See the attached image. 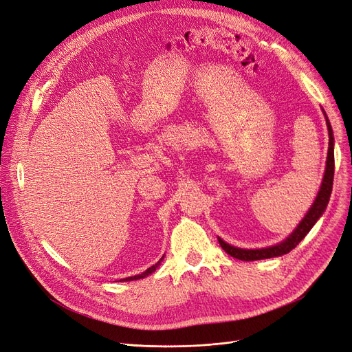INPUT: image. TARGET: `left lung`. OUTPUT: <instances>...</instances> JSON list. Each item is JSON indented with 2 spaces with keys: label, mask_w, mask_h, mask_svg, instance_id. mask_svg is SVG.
<instances>
[{
  "label": "left lung",
  "mask_w": 352,
  "mask_h": 352,
  "mask_svg": "<svg viewBox=\"0 0 352 352\" xmlns=\"http://www.w3.org/2000/svg\"><path fill=\"white\" fill-rule=\"evenodd\" d=\"M323 116L327 118V127H328V134H329V147H328V157H327V167H325V175H323V180L320 189L318 192L316 199L314 202V205L309 208L307 214L305 215V218L299 222V225L296 227L285 241H282L280 244L267 247V248H258V250H244V248H238L234 245H230L225 243L221 238H218V241L221 244V247L223 248L225 252L234 258L243 260V261H254V260H264V258H272V257H278L290 252L294 247H296L303 238L306 236V234L312 230L314 225L316 223V221L322 217V214L325 212V209L328 206L329 198H331V192H332V184H333V167H335V162H333V133H332V127L331 122L323 111Z\"/></svg>",
  "instance_id": "left-lung-1"
}]
</instances>
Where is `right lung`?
I'll use <instances>...</instances> for the list:
<instances>
[{"mask_svg": "<svg viewBox=\"0 0 352 352\" xmlns=\"http://www.w3.org/2000/svg\"><path fill=\"white\" fill-rule=\"evenodd\" d=\"M164 257V256H163ZM163 257L156 263V264H154V265H151L150 267V269H147L144 273H142V274H137V276H133V277H127V278H122L124 280V282H131V280H138V278H144L146 276H148V274H151L153 272H156V269H157V267L160 265V263H162V260H163ZM120 282H121V280H120Z\"/></svg>", "mask_w": 352, "mask_h": 352, "instance_id": "right-lung-1", "label": "right lung"}]
</instances>
